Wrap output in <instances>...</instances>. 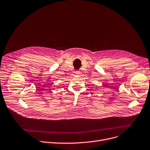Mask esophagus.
Here are the masks:
<instances>
[{
    "label": "esophagus",
    "mask_w": 150,
    "mask_h": 150,
    "mask_svg": "<svg viewBox=\"0 0 150 150\" xmlns=\"http://www.w3.org/2000/svg\"><path fill=\"white\" fill-rule=\"evenodd\" d=\"M75 75H80V74H81L80 72L78 71H75Z\"/></svg>",
    "instance_id": "esophagus-1"
}]
</instances>
